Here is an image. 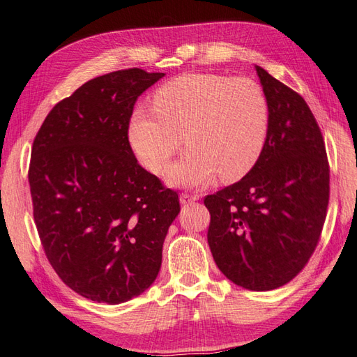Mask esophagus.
Wrapping results in <instances>:
<instances>
[{
  "label": "esophagus",
  "mask_w": 357,
  "mask_h": 357,
  "mask_svg": "<svg viewBox=\"0 0 357 357\" xmlns=\"http://www.w3.org/2000/svg\"><path fill=\"white\" fill-rule=\"evenodd\" d=\"M199 199V196H191V195H187V193H182L181 195V197H179V202L182 204V205H188V204H193V202H196V200Z\"/></svg>",
  "instance_id": "1"
}]
</instances>
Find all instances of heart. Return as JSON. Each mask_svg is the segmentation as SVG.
Masks as SVG:
<instances>
[{
  "label": "heart",
  "instance_id": "heart-1",
  "mask_svg": "<svg viewBox=\"0 0 357 357\" xmlns=\"http://www.w3.org/2000/svg\"><path fill=\"white\" fill-rule=\"evenodd\" d=\"M268 128V99L257 81L185 74L155 91L153 108L135 109L128 139L144 167L161 172L185 135L190 148L166 178L175 187L202 188L217 175L226 182L248 175L264 151Z\"/></svg>",
  "mask_w": 357,
  "mask_h": 357
}]
</instances>
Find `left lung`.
<instances>
[{"mask_svg": "<svg viewBox=\"0 0 357 357\" xmlns=\"http://www.w3.org/2000/svg\"><path fill=\"white\" fill-rule=\"evenodd\" d=\"M270 105L258 162L241 181L205 197L208 244L235 285L270 291L285 285L314 253L328 205L324 140L306 100L255 66Z\"/></svg>", "mask_w": 357, "mask_h": 357, "instance_id": "obj_1", "label": "left lung"}]
</instances>
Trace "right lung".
Here are the masks:
<instances>
[{
	"label": "right lung",
	"instance_id": "right-lung-1",
	"mask_svg": "<svg viewBox=\"0 0 357 357\" xmlns=\"http://www.w3.org/2000/svg\"><path fill=\"white\" fill-rule=\"evenodd\" d=\"M161 72L87 81L45 119L31 149L33 215L52 268L79 296L119 305L148 289L179 214L176 191L137 162L128 128Z\"/></svg>",
	"mask_w": 357,
	"mask_h": 357
}]
</instances>
